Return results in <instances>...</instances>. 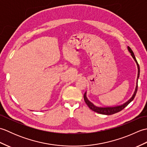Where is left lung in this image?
Wrapping results in <instances>:
<instances>
[{
    "instance_id": "8db88e82",
    "label": "left lung",
    "mask_w": 147,
    "mask_h": 147,
    "mask_svg": "<svg viewBox=\"0 0 147 147\" xmlns=\"http://www.w3.org/2000/svg\"><path fill=\"white\" fill-rule=\"evenodd\" d=\"M127 49H128V51L129 52L131 53V55H132L133 58L134 59V60L135 61L136 63L138 65V77H137V83H136V89H135V91L134 92V94L132 96V97L128 101L126 102V103H124V104L121 105H119V106H116V107H96V106L93 105L91 102H90L88 98H86V93L84 94L83 95V97H84V100H85V102L86 104H87V105L88 106V107L92 110L93 111H94L95 112H97L98 114H104V115H112V114H114L117 113V112H120L121 111L123 110L124 108H125L126 106L128 105L129 103L133 101V100L135 98V95L136 94V92H137V90H138V80L139 78V76H140V66H139V64L138 63V62H137L136 59L135 58V56L134 55V53L133 52V51L129 47H127Z\"/></svg>"
}]
</instances>
